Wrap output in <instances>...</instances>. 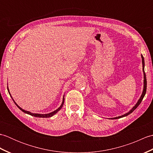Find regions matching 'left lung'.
<instances>
[{"label":"left lung","instance_id":"left-lung-1","mask_svg":"<svg viewBox=\"0 0 153 153\" xmlns=\"http://www.w3.org/2000/svg\"><path fill=\"white\" fill-rule=\"evenodd\" d=\"M141 58H142V65H143V92H142V94L141 95L140 97V98H139V99L138 100V101L137 102V103L135 104V106L133 107V108L129 110V111L128 112H127L126 114H123L122 116H118V117H115V118H109V119H118V118H123V117H125V116H127L129 114H130L131 112H133L134 111V110L137 108V106L140 105L143 99L144 98V97L145 95L146 94V91H147V78H146V74L145 73V61H144V58L143 56V55L141 54Z\"/></svg>","mask_w":153,"mask_h":153}]
</instances>
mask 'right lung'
Returning a JSON list of instances; mask_svg holds the SVG:
<instances>
[{"mask_svg": "<svg viewBox=\"0 0 153 153\" xmlns=\"http://www.w3.org/2000/svg\"><path fill=\"white\" fill-rule=\"evenodd\" d=\"M7 89H8V93H9V94H10V97H12V96H11V95H10V91H9V89H8V87H7ZM12 100H14V103L16 104V105L17 106L18 108L20 109L22 112H24V113H25V114H29V115H31V116H35V117H38V118H49V117H52L53 116H54L55 114H56L58 111H59V110L62 108V107L63 106V105H64V97H63V99H62V104H61V105L60 106V107H58V108L56 109V110H54L53 112H50V113H48V114H37V113H32V112H29V111H27V110H24V109H22L21 107H19L17 104H16V102L14 101V100L13 99V98L12 97Z\"/></svg>", "mask_w": 153, "mask_h": 153, "instance_id": "right-lung-1", "label": "right lung"}]
</instances>
